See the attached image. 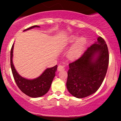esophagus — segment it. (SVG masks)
<instances>
[{"instance_id":"1","label":"esophagus","mask_w":121,"mask_h":121,"mask_svg":"<svg viewBox=\"0 0 121 121\" xmlns=\"http://www.w3.org/2000/svg\"><path fill=\"white\" fill-rule=\"evenodd\" d=\"M65 69V66L64 65H60L58 66L57 67V70L59 71H63Z\"/></svg>"}]
</instances>
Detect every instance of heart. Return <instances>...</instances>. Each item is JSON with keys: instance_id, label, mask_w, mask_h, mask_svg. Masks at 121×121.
<instances>
[{"instance_id": "obj_1", "label": "heart", "mask_w": 121, "mask_h": 121, "mask_svg": "<svg viewBox=\"0 0 121 121\" xmlns=\"http://www.w3.org/2000/svg\"><path fill=\"white\" fill-rule=\"evenodd\" d=\"M76 39L77 37L76 36H72L70 39V41L73 42L76 40ZM85 43V39L84 37H81L77 40L72 49L69 52L68 57L69 59L72 60L76 59L81 56L84 49Z\"/></svg>"}]
</instances>
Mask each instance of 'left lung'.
I'll list each match as a JSON object with an SVG mask.
<instances>
[{
  "label": "left lung",
  "mask_w": 121,
  "mask_h": 121,
  "mask_svg": "<svg viewBox=\"0 0 121 121\" xmlns=\"http://www.w3.org/2000/svg\"><path fill=\"white\" fill-rule=\"evenodd\" d=\"M109 61L107 44L103 38L99 37L97 43L69 64L66 87L69 93L78 98L94 93L105 78Z\"/></svg>",
  "instance_id": "1"
}]
</instances>
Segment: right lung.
<instances>
[{
  "instance_id": "1",
  "label": "right lung",
  "mask_w": 121,
  "mask_h": 121,
  "mask_svg": "<svg viewBox=\"0 0 121 121\" xmlns=\"http://www.w3.org/2000/svg\"><path fill=\"white\" fill-rule=\"evenodd\" d=\"M35 27H39V26H34L28 28L24 30H29ZM13 48V44L12 46L10 53L11 68L15 81L18 87L22 92L29 97L36 98L44 95L49 90L53 80L55 76V72L57 70V65H55L51 68H47L43 72V74L34 80H27L18 74L12 63Z\"/></svg>"
}]
</instances>
